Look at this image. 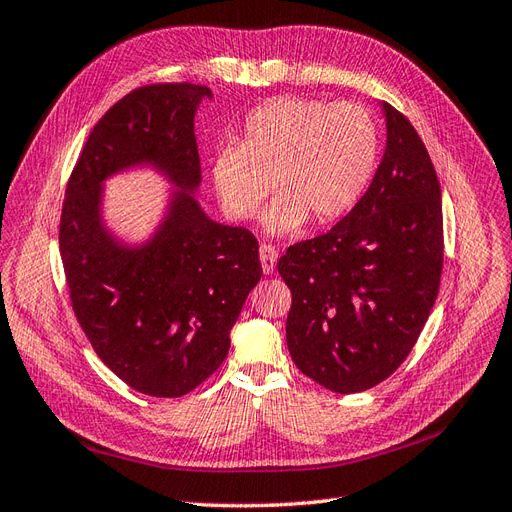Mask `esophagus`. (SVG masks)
<instances>
[{
  "label": "esophagus",
  "instance_id": "esophagus-1",
  "mask_svg": "<svg viewBox=\"0 0 512 512\" xmlns=\"http://www.w3.org/2000/svg\"><path fill=\"white\" fill-rule=\"evenodd\" d=\"M259 259H261V268H264L266 274H272L276 268V259H279V251L272 244H261L259 246Z\"/></svg>",
  "mask_w": 512,
  "mask_h": 512
}]
</instances>
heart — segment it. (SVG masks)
Returning <instances> with one entry per match:
<instances>
[{
    "label": "heart",
    "mask_w": 512,
    "mask_h": 512,
    "mask_svg": "<svg viewBox=\"0 0 512 512\" xmlns=\"http://www.w3.org/2000/svg\"><path fill=\"white\" fill-rule=\"evenodd\" d=\"M377 126L356 102L281 96L248 115L240 145L212 160V180L229 216H255L270 188L268 233L337 221L367 191L377 163ZM273 182L270 183L269 180Z\"/></svg>",
    "instance_id": "obj_1"
}]
</instances>
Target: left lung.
<instances>
[{
    "instance_id": "obj_1",
    "label": "left lung",
    "mask_w": 512,
    "mask_h": 512,
    "mask_svg": "<svg viewBox=\"0 0 512 512\" xmlns=\"http://www.w3.org/2000/svg\"><path fill=\"white\" fill-rule=\"evenodd\" d=\"M386 152L367 193L330 231L287 248V347L332 392L384 382L412 352L440 289L442 191L425 143L384 102Z\"/></svg>"
}]
</instances>
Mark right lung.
Listing matches in <instances>:
<instances>
[{"mask_svg":"<svg viewBox=\"0 0 512 512\" xmlns=\"http://www.w3.org/2000/svg\"><path fill=\"white\" fill-rule=\"evenodd\" d=\"M206 85L137 87L102 115L70 173L60 253L72 311L98 358L133 390L184 397L221 367L229 330L259 279V244L214 223L188 191L201 182L195 111ZM139 162L181 188L141 249L120 247L99 221V186Z\"/></svg>","mask_w":512,"mask_h":512,"instance_id":"1","label":"right lung"}]
</instances>
